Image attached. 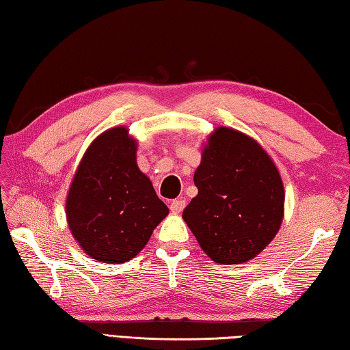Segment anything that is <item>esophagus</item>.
<instances>
[{"label":"esophagus","instance_id":"esophagus-1","mask_svg":"<svg viewBox=\"0 0 350 350\" xmlns=\"http://www.w3.org/2000/svg\"><path fill=\"white\" fill-rule=\"evenodd\" d=\"M185 205H187L185 199L179 198V199H176V200H173V202H171V205H170V210L173 211V213H182V210L185 208Z\"/></svg>","mask_w":350,"mask_h":350}]
</instances>
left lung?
<instances>
[{"mask_svg":"<svg viewBox=\"0 0 350 350\" xmlns=\"http://www.w3.org/2000/svg\"><path fill=\"white\" fill-rule=\"evenodd\" d=\"M194 185L198 196L182 217L215 262H247L280 232L286 199L281 174L250 135L216 128L204 145Z\"/></svg>","mask_w":350,"mask_h":350,"instance_id":"1","label":"left lung"}]
</instances>
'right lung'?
I'll list each match as a JSON object with an SVG mask.
<instances>
[{"mask_svg": "<svg viewBox=\"0 0 350 350\" xmlns=\"http://www.w3.org/2000/svg\"><path fill=\"white\" fill-rule=\"evenodd\" d=\"M135 156L137 140L126 126L106 129L88 146L70 182L69 230L98 262L120 264L137 256L168 216Z\"/></svg>", "mask_w": 350, "mask_h": 350, "instance_id": "add662e5", "label": "right lung"}]
</instances>
